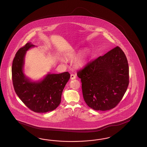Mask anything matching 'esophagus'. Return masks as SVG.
Listing matches in <instances>:
<instances>
[{"mask_svg":"<svg viewBox=\"0 0 147 147\" xmlns=\"http://www.w3.org/2000/svg\"><path fill=\"white\" fill-rule=\"evenodd\" d=\"M76 78V76L74 74H71V80H73V79H75Z\"/></svg>","mask_w":147,"mask_h":147,"instance_id":"obj_1","label":"esophagus"}]
</instances>
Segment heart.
Instances as JSON below:
<instances>
[{
	"mask_svg": "<svg viewBox=\"0 0 147 147\" xmlns=\"http://www.w3.org/2000/svg\"><path fill=\"white\" fill-rule=\"evenodd\" d=\"M76 54H69V56L70 57H74L75 56ZM87 56H88V53L86 52L81 57L80 59L78 60V63L80 65V66H82L84 65V63H85V61L86 60V59L87 58Z\"/></svg>",
	"mask_w": 147,
	"mask_h": 147,
	"instance_id": "heart-1",
	"label": "heart"
}]
</instances>
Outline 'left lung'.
I'll use <instances>...</instances> for the list:
<instances>
[{
  "label": "left lung",
  "mask_w": 147,
  "mask_h": 147,
  "mask_svg": "<svg viewBox=\"0 0 147 147\" xmlns=\"http://www.w3.org/2000/svg\"><path fill=\"white\" fill-rule=\"evenodd\" d=\"M85 102L95 111L115 107L129 85V66L125 53L119 46L87 63L78 71Z\"/></svg>",
  "instance_id": "1"
}]
</instances>
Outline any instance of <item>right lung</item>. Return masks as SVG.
I'll return each mask as SVG.
<instances>
[{"mask_svg": "<svg viewBox=\"0 0 147 147\" xmlns=\"http://www.w3.org/2000/svg\"><path fill=\"white\" fill-rule=\"evenodd\" d=\"M35 46L28 42L18 50L14 58L12 76L14 89L27 107L36 113L52 111L61 102L63 88L70 78V74L49 73L41 81L32 82L23 71L25 54Z\"/></svg>", "mask_w": 147, "mask_h": 147, "instance_id": "right-lung-1", "label": "right lung"}]
</instances>
